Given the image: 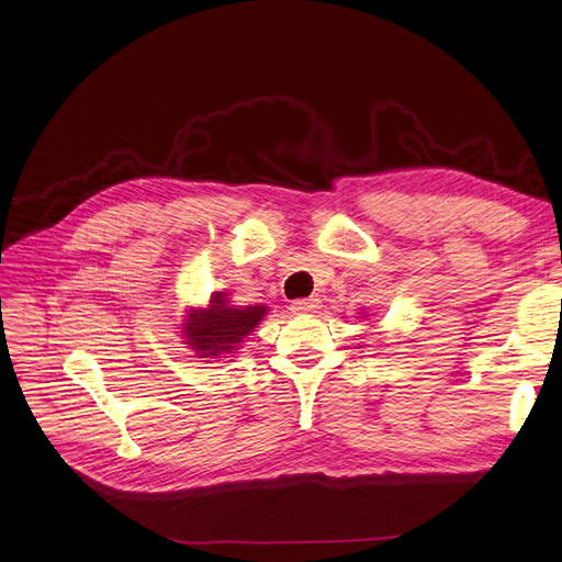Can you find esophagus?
<instances>
[{"instance_id":"34e87169","label":"esophagus","mask_w":562,"mask_h":562,"mask_svg":"<svg viewBox=\"0 0 562 562\" xmlns=\"http://www.w3.org/2000/svg\"><path fill=\"white\" fill-rule=\"evenodd\" d=\"M321 307V297L312 295V297H302V300H293L291 302V312L293 314H310L316 312Z\"/></svg>"}]
</instances>
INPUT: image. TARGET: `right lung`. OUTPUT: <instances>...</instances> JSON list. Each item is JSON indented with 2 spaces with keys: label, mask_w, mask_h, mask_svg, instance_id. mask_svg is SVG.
Here are the masks:
<instances>
[{
  "label": "right lung",
  "mask_w": 562,
  "mask_h": 562,
  "mask_svg": "<svg viewBox=\"0 0 562 562\" xmlns=\"http://www.w3.org/2000/svg\"><path fill=\"white\" fill-rule=\"evenodd\" d=\"M267 314L265 304L236 307L229 293H213L203 307L187 310L180 333L199 359H229Z\"/></svg>",
  "instance_id": "obj_1"
}]
</instances>
